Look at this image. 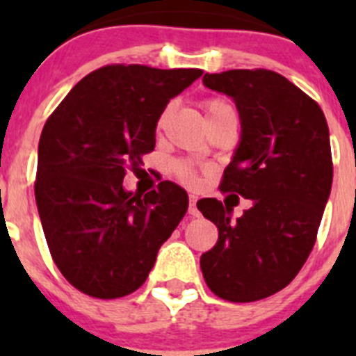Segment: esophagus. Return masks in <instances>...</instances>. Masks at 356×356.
<instances>
[{
	"mask_svg": "<svg viewBox=\"0 0 356 356\" xmlns=\"http://www.w3.org/2000/svg\"><path fill=\"white\" fill-rule=\"evenodd\" d=\"M196 201L197 197L194 196V194H191V197H188V213L193 217H200V210H197L196 207Z\"/></svg>",
	"mask_w": 356,
	"mask_h": 356,
	"instance_id": "obj_1",
	"label": "esophagus"
}]
</instances>
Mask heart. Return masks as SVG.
Wrapping results in <instances>:
<instances>
[{"instance_id": "b5f03b06", "label": "heart", "mask_w": 356, "mask_h": 356, "mask_svg": "<svg viewBox=\"0 0 356 356\" xmlns=\"http://www.w3.org/2000/svg\"><path fill=\"white\" fill-rule=\"evenodd\" d=\"M207 115H212V114H216V112H219V110H222V108H226V106H229L228 103H225V102H221V99H212V102H209L207 103ZM163 118H165V115H162V119H160V124H162L163 122ZM175 171H176V175L180 176L181 180H185V181H193V169L188 168L187 163L185 162H178V163H175Z\"/></svg>"}]
</instances>
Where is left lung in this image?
I'll list each match as a JSON object with an SVG mask.
<instances>
[{
    "mask_svg": "<svg viewBox=\"0 0 356 356\" xmlns=\"http://www.w3.org/2000/svg\"><path fill=\"white\" fill-rule=\"evenodd\" d=\"M203 85L237 106L241 140L221 191L251 200V209L234 221L226 200L197 201L219 229L201 271L222 300H264L291 284L316 242L333 180L328 124L312 97L278 72H207Z\"/></svg>",
    "mask_w": 356,
    "mask_h": 356,
    "instance_id": "left-lung-1",
    "label": "left lung"
}]
</instances>
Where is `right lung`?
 <instances>
[{"label":"right lung","mask_w":356,"mask_h":356,"mask_svg":"<svg viewBox=\"0 0 356 356\" xmlns=\"http://www.w3.org/2000/svg\"><path fill=\"white\" fill-rule=\"evenodd\" d=\"M201 74L105 65L78 81L44 124L37 210L56 267L78 291L102 300L137 291L184 219L188 196L180 185L160 181L140 196L122 178L155 149L168 103Z\"/></svg>","instance_id":"right-lung-1"}]
</instances>
